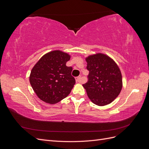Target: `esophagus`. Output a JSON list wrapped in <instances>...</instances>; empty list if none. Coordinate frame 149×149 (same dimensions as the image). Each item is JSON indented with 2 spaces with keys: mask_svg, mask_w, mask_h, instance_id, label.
I'll list each match as a JSON object with an SVG mask.
<instances>
[{
  "mask_svg": "<svg viewBox=\"0 0 149 149\" xmlns=\"http://www.w3.org/2000/svg\"><path fill=\"white\" fill-rule=\"evenodd\" d=\"M81 78L80 76H79V77H77L76 78V81L77 83H79L81 82Z\"/></svg>",
  "mask_w": 149,
  "mask_h": 149,
  "instance_id": "34e87169",
  "label": "esophagus"
}]
</instances>
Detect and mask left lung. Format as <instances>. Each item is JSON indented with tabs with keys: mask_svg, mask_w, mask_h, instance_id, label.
Masks as SVG:
<instances>
[{
	"mask_svg": "<svg viewBox=\"0 0 149 149\" xmlns=\"http://www.w3.org/2000/svg\"><path fill=\"white\" fill-rule=\"evenodd\" d=\"M88 81L83 86L88 96L96 105L111 103L119 96L123 88V78L118 65L111 57L96 53L86 58Z\"/></svg>",
	"mask_w": 149,
	"mask_h": 149,
	"instance_id": "left-lung-1",
	"label": "left lung"
}]
</instances>
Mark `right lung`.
I'll return each mask as SVG.
<instances>
[{"label":"right lung","instance_id":"add662e5","mask_svg":"<svg viewBox=\"0 0 149 149\" xmlns=\"http://www.w3.org/2000/svg\"><path fill=\"white\" fill-rule=\"evenodd\" d=\"M70 58L65 52L54 50L44 55L33 67L30 83L42 101L53 104L69 95L76 83L71 76L73 68L66 65Z\"/></svg>","mask_w":149,"mask_h":149}]
</instances>
